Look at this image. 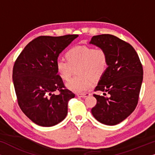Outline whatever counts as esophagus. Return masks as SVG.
Segmentation results:
<instances>
[{
  "label": "esophagus",
  "instance_id": "34e87169",
  "mask_svg": "<svg viewBox=\"0 0 155 155\" xmlns=\"http://www.w3.org/2000/svg\"><path fill=\"white\" fill-rule=\"evenodd\" d=\"M90 95V93L89 92H86V93H81V94H78V97H88Z\"/></svg>",
  "mask_w": 155,
  "mask_h": 155
}]
</instances>
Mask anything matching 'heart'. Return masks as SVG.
<instances>
[{"label": "heart", "instance_id": "b5f03b06", "mask_svg": "<svg viewBox=\"0 0 155 155\" xmlns=\"http://www.w3.org/2000/svg\"><path fill=\"white\" fill-rule=\"evenodd\" d=\"M67 61L58 59L56 69L60 77L64 80L71 78L73 70L78 76L68 82L67 87L77 93H82L90 89L94 84L93 78H102L109 66V57L103 48L92 46H75L65 53Z\"/></svg>", "mask_w": 155, "mask_h": 155}]
</instances>
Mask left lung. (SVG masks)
I'll use <instances>...</instances> for the list:
<instances>
[{
  "instance_id": "obj_1",
  "label": "left lung",
  "mask_w": 155,
  "mask_h": 155,
  "mask_svg": "<svg viewBox=\"0 0 155 155\" xmlns=\"http://www.w3.org/2000/svg\"><path fill=\"white\" fill-rule=\"evenodd\" d=\"M90 43L104 49L109 57L107 71L94 92H107L109 97L94 94L97 104L91 111L99 122L114 126L126 119L136 107L143 82V65L134 48L115 36H94Z\"/></svg>"
}]
</instances>
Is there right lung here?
Instances as JSON below:
<instances>
[{"label": "right lung", "instance_id": "add662e5", "mask_svg": "<svg viewBox=\"0 0 155 155\" xmlns=\"http://www.w3.org/2000/svg\"><path fill=\"white\" fill-rule=\"evenodd\" d=\"M78 37L40 36L25 46L15 62L12 80L18 105L39 126H55L67 116L68 103L75 94L65 87L56 63L62 51Z\"/></svg>", "mask_w": 155, "mask_h": 155}]
</instances>
